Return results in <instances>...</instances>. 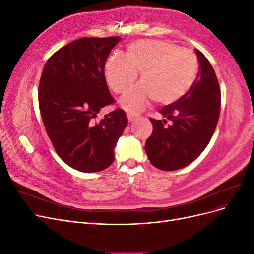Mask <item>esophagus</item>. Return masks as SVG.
<instances>
[{
	"mask_svg": "<svg viewBox=\"0 0 254 254\" xmlns=\"http://www.w3.org/2000/svg\"><path fill=\"white\" fill-rule=\"evenodd\" d=\"M127 117H128V121H129V122H133V121L137 118V115H136V114H133V113H131V112H129V113H127Z\"/></svg>",
	"mask_w": 254,
	"mask_h": 254,
	"instance_id": "obj_1",
	"label": "esophagus"
}]
</instances>
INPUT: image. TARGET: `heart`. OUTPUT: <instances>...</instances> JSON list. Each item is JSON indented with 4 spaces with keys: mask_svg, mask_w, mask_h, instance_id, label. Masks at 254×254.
Returning <instances> with one entry per match:
<instances>
[{
    "mask_svg": "<svg viewBox=\"0 0 254 254\" xmlns=\"http://www.w3.org/2000/svg\"><path fill=\"white\" fill-rule=\"evenodd\" d=\"M141 72V83L128 89L120 99L136 113L153 98L157 104L178 102L193 87L198 61L194 53L163 40H139L127 49L126 57L114 53L105 64V78L117 93L124 92Z\"/></svg>",
    "mask_w": 254,
    "mask_h": 254,
    "instance_id": "1",
    "label": "heart"
}]
</instances>
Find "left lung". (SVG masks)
I'll return each mask as SVG.
<instances>
[{"mask_svg":"<svg viewBox=\"0 0 254 254\" xmlns=\"http://www.w3.org/2000/svg\"><path fill=\"white\" fill-rule=\"evenodd\" d=\"M199 75L193 87L178 102L159 112L163 120L150 119L152 133L145 151L161 171H177L196 160L210 143L220 112L219 83L210 61L196 50ZM167 120L172 124L165 127Z\"/></svg>","mask_w":254,"mask_h":254,"instance_id":"1","label":"left lung"}]
</instances>
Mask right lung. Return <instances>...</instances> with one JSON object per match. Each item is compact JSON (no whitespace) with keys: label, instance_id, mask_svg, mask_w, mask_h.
Here are the masks:
<instances>
[{"label":"right lung","instance_id":"1","mask_svg":"<svg viewBox=\"0 0 254 254\" xmlns=\"http://www.w3.org/2000/svg\"><path fill=\"white\" fill-rule=\"evenodd\" d=\"M121 37H83L50 57L41 74L38 99L43 124L58 156L82 173H96L114 161V148L127 126L120 108L94 119L114 103L105 64Z\"/></svg>","mask_w":254,"mask_h":254}]
</instances>
